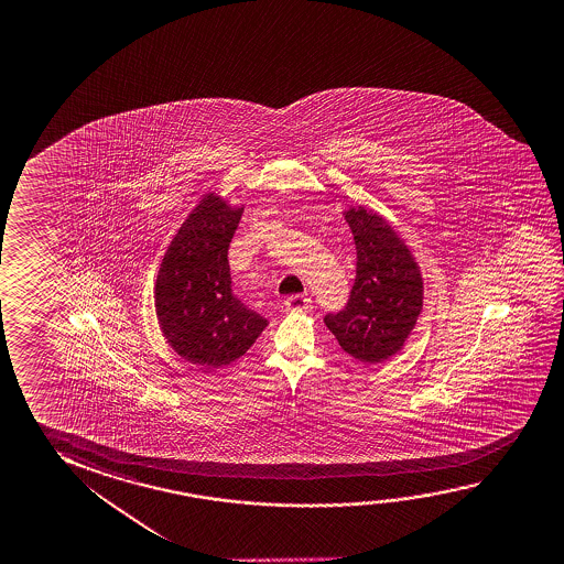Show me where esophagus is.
<instances>
[{
    "label": "esophagus",
    "instance_id": "34e87169",
    "mask_svg": "<svg viewBox=\"0 0 564 564\" xmlns=\"http://www.w3.org/2000/svg\"><path fill=\"white\" fill-rule=\"evenodd\" d=\"M311 306H313V301L306 295L289 296L285 301V308L291 313H303V311H308Z\"/></svg>",
    "mask_w": 564,
    "mask_h": 564
}]
</instances>
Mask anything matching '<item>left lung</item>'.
<instances>
[{"mask_svg":"<svg viewBox=\"0 0 564 564\" xmlns=\"http://www.w3.org/2000/svg\"><path fill=\"white\" fill-rule=\"evenodd\" d=\"M358 251L350 301L324 324L341 350L379 364L403 350L423 311L425 286L415 256L395 228L366 206L344 210Z\"/></svg>","mask_w":564,"mask_h":564,"instance_id":"1","label":"left lung"}]
</instances>
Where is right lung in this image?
<instances>
[{"label": "right lung", "instance_id": "right-lung-1", "mask_svg": "<svg viewBox=\"0 0 564 564\" xmlns=\"http://www.w3.org/2000/svg\"><path fill=\"white\" fill-rule=\"evenodd\" d=\"M243 206L206 193L176 230L155 279V314L169 346L198 370L241 358L268 326L231 293L228 248Z\"/></svg>", "mask_w": 564, "mask_h": 564}]
</instances>
